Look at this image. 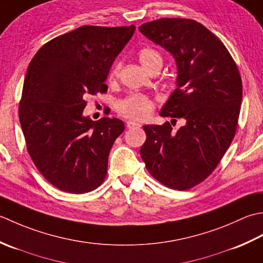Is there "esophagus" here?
<instances>
[{
	"instance_id": "esophagus-1",
	"label": "esophagus",
	"mask_w": 263,
	"mask_h": 263,
	"mask_svg": "<svg viewBox=\"0 0 263 263\" xmlns=\"http://www.w3.org/2000/svg\"><path fill=\"white\" fill-rule=\"evenodd\" d=\"M142 126V124H139L137 121H134V120H128L127 121V128L128 129H134V128H139Z\"/></svg>"
}]
</instances>
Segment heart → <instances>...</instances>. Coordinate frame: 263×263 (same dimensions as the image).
<instances>
[{
  "label": "heart",
  "instance_id": "heart-1",
  "mask_svg": "<svg viewBox=\"0 0 263 263\" xmlns=\"http://www.w3.org/2000/svg\"><path fill=\"white\" fill-rule=\"evenodd\" d=\"M138 60L141 62L144 69L148 71L157 64H162V58L160 53L153 49H142L138 53ZM118 64L111 69L109 77L110 79L115 78L118 72ZM153 102L143 94H130L126 96L125 99L120 100L117 104V109L121 116L126 118H130L134 120H144L151 114L153 110Z\"/></svg>",
  "mask_w": 263,
  "mask_h": 263
}]
</instances>
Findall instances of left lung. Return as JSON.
I'll return each mask as SVG.
<instances>
[{"label": "left lung", "instance_id": "obj_1", "mask_svg": "<svg viewBox=\"0 0 263 263\" xmlns=\"http://www.w3.org/2000/svg\"><path fill=\"white\" fill-rule=\"evenodd\" d=\"M138 29L168 51L177 66L176 89L160 116L185 121L176 132L168 121L144 126L146 141L141 157L160 183L189 190L216 169L233 141L242 79L222 42L195 20L163 18Z\"/></svg>", "mask_w": 263, "mask_h": 263}]
</instances>
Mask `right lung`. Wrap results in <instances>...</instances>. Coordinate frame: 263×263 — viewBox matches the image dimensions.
I'll return each mask as SVG.
<instances>
[{
  "label": "right lung",
  "mask_w": 263,
  "mask_h": 263,
  "mask_svg": "<svg viewBox=\"0 0 263 263\" xmlns=\"http://www.w3.org/2000/svg\"><path fill=\"white\" fill-rule=\"evenodd\" d=\"M135 26H82L47 42L27 69L19 120L30 158L57 189L83 194L99 187L115 141L118 118L83 115L88 94L106 92L112 63Z\"/></svg>",
  "instance_id": "add662e5"
}]
</instances>
